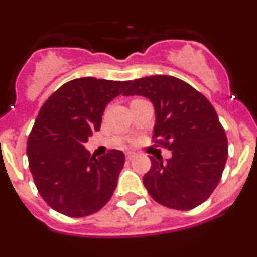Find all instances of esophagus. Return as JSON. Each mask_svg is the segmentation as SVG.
Returning a JSON list of instances; mask_svg holds the SVG:
<instances>
[{
    "label": "esophagus",
    "instance_id": "esophagus-1",
    "mask_svg": "<svg viewBox=\"0 0 257 257\" xmlns=\"http://www.w3.org/2000/svg\"><path fill=\"white\" fill-rule=\"evenodd\" d=\"M134 157H136V153H134V152H126L125 153V158L128 160H132Z\"/></svg>",
    "mask_w": 257,
    "mask_h": 257
}]
</instances>
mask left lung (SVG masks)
<instances>
[{
	"mask_svg": "<svg viewBox=\"0 0 257 257\" xmlns=\"http://www.w3.org/2000/svg\"><path fill=\"white\" fill-rule=\"evenodd\" d=\"M143 95L154 104L153 142L172 150L163 163L150 157L143 183L157 203L190 210L208 200L219 184L227 159V138L208 98L172 76H150L132 82L124 95Z\"/></svg>",
	"mask_w": 257,
	"mask_h": 257,
	"instance_id": "1",
	"label": "left lung"
}]
</instances>
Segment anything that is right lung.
I'll use <instances>...</instances> for the list:
<instances>
[{"mask_svg": "<svg viewBox=\"0 0 257 257\" xmlns=\"http://www.w3.org/2000/svg\"><path fill=\"white\" fill-rule=\"evenodd\" d=\"M129 84L93 77L69 80L41 108L28 136V167L38 193L56 211L88 216L112 198L124 153L112 149L97 159L83 144L100 129L108 103Z\"/></svg>", "mask_w": 257, "mask_h": 257, "instance_id": "1", "label": "right lung"}]
</instances>
